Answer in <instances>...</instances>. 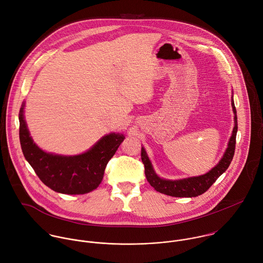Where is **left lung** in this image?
I'll return each mask as SVG.
<instances>
[{
    "mask_svg": "<svg viewBox=\"0 0 263 263\" xmlns=\"http://www.w3.org/2000/svg\"><path fill=\"white\" fill-rule=\"evenodd\" d=\"M232 106L235 114V127L233 130V134L230 138L228 148L222 159L219 161V163L204 175L189 177V178H183L178 180L163 179L156 174L153 168V165L146 155L145 149L143 147L141 148V160L144 165V173H145L146 179L157 192L167 196L178 197V198L198 197L204 194L205 192H207L210 189V186L217 180V178L223 172L227 171L235 155L236 137H237V131H238V118H237V110H236L234 99L232 100Z\"/></svg>",
    "mask_w": 263,
    "mask_h": 263,
    "instance_id": "8db88e82",
    "label": "left lung"
}]
</instances>
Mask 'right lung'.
Here are the masks:
<instances>
[{"mask_svg": "<svg viewBox=\"0 0 263 263\" xmlns=\"http://www.w3.org/2000/svg\"><path fill=\"white\" fill-rule=\"evenodd\" d=\"M24 103L19 110V139L25 160L41 181L54 192L84 195L101 183L105 167L125 139L120 133L103 136L88 152L78 156L53 155L42 151L30 137L24 120Z\"/></svg>", "mask_w": 263, "mask_h": 263, "instance_id": "obj_1", "label": "right lung"}]
</instances>
